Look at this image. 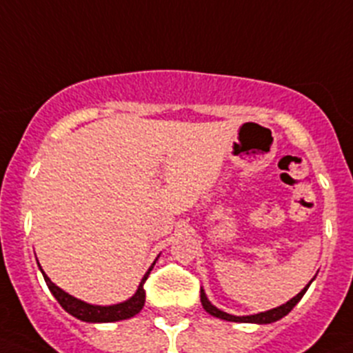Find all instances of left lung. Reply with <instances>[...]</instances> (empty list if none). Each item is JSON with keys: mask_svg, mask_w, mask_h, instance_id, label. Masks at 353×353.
<instances>
[{"mask_svg": "<svg viewBox=\"0 0 353 353\" xmlns=\"http://www.w3.org/2000/svg\"><path fill=\"white\" fill-rule=\"evenodd\" d=\"M314 280V279H312ZM311 280V282H312ZM311 282H309V285H311ZM309 285H305L302 288L301 292H299L295 297H292L290 301L285 302L283 305H280V307H275V309H270V311L266 312H259V314H251V316H232V314H227V312L220 311V309H216L215 305L212 304V302L206 299V294L201 290V304H203V309H205L208 314L215 316V318H220V319H225V321H234V323H258V325H268V323H275L279 321V319H282L283 316H287L288 312L294 309V305L297 304L299 301L302 299V295L305 294V290H307Z\"/></svg>", "mask_w": 353, "mask_h": 353, "instance_id": "obj_1", "label": "left lung"}]
</instances>
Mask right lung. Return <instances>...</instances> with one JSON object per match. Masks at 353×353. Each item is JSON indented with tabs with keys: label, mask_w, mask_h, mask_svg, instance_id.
Masks as SVG:
<instances>
[{
	"label": "right lung",
	"mask_w": 353,
	"mask_h": 353,
	"mask_svg": "<svg viewBox=\"0 0 353 353\" xmlns=\"http://www.w3.org/2000/svg\"><path fill=\"white\" fill-rule=\"evenodd\" d=\"M39 265V261H37ZM155 265V261H154ZM154 265L148 268V272L145 273V276L141 279L140 285H138V290L134 292V295L131 299H128V301L121 302V304H114V305H92V304H87V302L80 301V299L73 297V295L66 294L65 290H61L58 285H54V283L49 280V276L46 275L44 272H42V275H44V280L46 283H48L49 290L52 292V295L56 297V301L61 304V307L65 309L66 312H70L71 316H74L77 319H80V321H87V323H112V321H121V319H128V318H133L134 314H138V312L143 309L145 305V290H143V283L145 280L148 279V275H150L152 268H154Z\"/></svg>",
	"instance_id": "add662e5"
}]
</instances>
